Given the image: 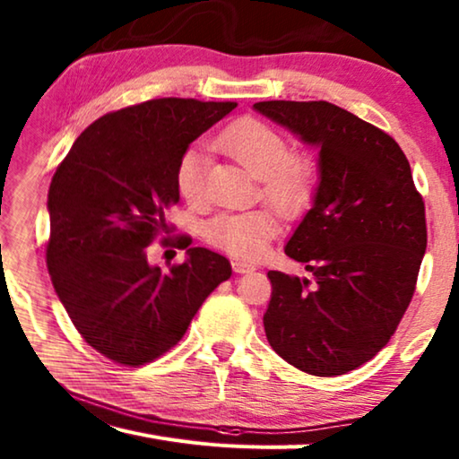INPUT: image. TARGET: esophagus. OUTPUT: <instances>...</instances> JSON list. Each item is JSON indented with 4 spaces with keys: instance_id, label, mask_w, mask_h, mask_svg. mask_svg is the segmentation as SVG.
Listing matches in <instances>:
<instances>
[{
    "instance_id": "1",
    "label": "esophagus",
    "mask_w": 459,
    "mask_h": 459,
    "mask_svg": "<svg viewBox=\"0 0 459 459\" xmlns=\"http://www.w3.org/2000/svg\"><path fill=\"white\" fill-rule=\"evenodd\" d=\"M232 270H235L237 274H247V272L255 270V266L248 264V262H242V260H232Z\"/></svg>"
}]
</instances>
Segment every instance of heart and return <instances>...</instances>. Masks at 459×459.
<instances>
[{
    "label": "heart",
    "mask_w": 459,
    "mask_h": 459,
    "mask_svg": "<svg viewBox=\"0 0 459 459\" xmlns=\"http://www.w3.org/2000/svg\"><path fill=\"white\" fill-rule=\"evenodd\" d=\"M260 183V197L281 217L304 212L317 189V168L306 153H291L288 140L258 118H240L212 142ZM175 187L187 203L204 195V161L197 150H185L175 165ZM278 235V221L266 209L221 212L204 224V238L230 256L255 260Z\"/></svg>",
    "instance_id": "obj_1"
}]
</instances>
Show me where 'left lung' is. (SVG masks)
<instances>
[{"label": "left lung", "instance_id": "1", "mask_svg": "<svg viewBox=\"0 0 459 459\" xmlns=\"http://www.w3.org/2000/svg\"><path fill=\"white\" fill-rule=\"evenodd\" d=\"M255 108L319 148L314 207L286 255L309 278L270 270L272 349L316 377L345 375L383 349L416 290L428 230L411 163L391 135L325 100Z\"/></svg>", "mask_w": 459, "mask_h": 459}]
</instances>
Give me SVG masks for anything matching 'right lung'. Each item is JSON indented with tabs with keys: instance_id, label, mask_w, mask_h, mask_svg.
<instances>
[{
	"instance_id": "right-lung-1",
	"label": "right lung",
	"mask_w": 459,
	"mask_h": 459,
	"mask_svg": "<svg viewBox=\"0 0 459 459\" xmlns=\"http://www.w3.org/2000/svg\"><path fill=\"white\" fill-rule=\"evenodd\" d=\"M237 102L155 99L92 122L48 187L47 268L76 331L100 355L140 367L181 341L211 291L232 274L217 252L187 248L181 264H148V247L168 235L165 209L179 203V155ZM169 238L161 245L168 247Z\"/></svg>"
}]
</instances>
